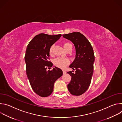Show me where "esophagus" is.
Wrapping results in <instances>:
<instances>
[{"label":"esophagus","mask_w":122,"mask_h":122,"mask_svg":"<svg viewBox=\"0 0 122 122\" xmlns=\"http://www.w3.org/2000/svg\"><path fill=\"white\" fill-rule=\"evenodd\" d=\"M63 74H65L66 73V72L65 71H63Z\"/></svg>","instance_id":"obj_1"}]
</instances>
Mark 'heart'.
I'll return each mask as SVG.
<instances>
[{"label": "heart", "instance_id": "heart-1", "mask_svg": "<svg viewBox=\"0 0 122 122\" xmlns=\"http://www.w3.org/2000/svg\"><path fill=\"white\" fill-rule=\"evenodd\" d=\"M63 46L65 50L67 49L68 48L72 47V45L69 42H65L63 44ZM54 45H51L49 49V53L51 55L53 53V50L54 48ZM68 64V61L65 58L61 57H58L56 58L54 60V64L56 66L60 67V68H64Z\"/></svg>", "mask_w": 122, "mask_h": 122}]
</instances>
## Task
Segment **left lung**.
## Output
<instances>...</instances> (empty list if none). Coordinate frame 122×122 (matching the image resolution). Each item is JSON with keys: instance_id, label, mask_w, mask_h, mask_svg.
<instances>
[{"instance_id": "1", "label": "left lung", "mask_w": 122, "mask_h": 122, "mask_svg": "<svg viewBox=\"0 0 122 122\" xmlns=\"http://www.w3.org/2000/svg\"><path fill=\"white\" fill-rule=\"evenodd\" d=\"M62 36L74 44L76 50L75 58L69 66L73 71L75 70V73L67 72L71 77L67 88L72 95L80 96L88 89L91 83L95 61L93 49L88 40L80 32H73Z\"/></svg>"}]
</instances>
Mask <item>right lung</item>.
Wrapping results in <instances>:
<instances>
[{
    "label": "right lung",
    "mask_w": 122,
    "mask_h": 122,
    "mask_svg": "<svg viewBox=\"0 0 122 122\" xmlns=\"http://www.w3.org/2000/svg\"><path fill=\"white\" fill-rule=\"evenodd\" d=\"M61 36L40 34L30 41L26 50L25 61L27 76L34 92L41 97H48L52 93L55 81L63 75L62 71L56 66L51 71L46 69L53 66L48 61L49 49Z\"/></svg>",
    "instance_id": "right-lung-1"
}]
</instances>
